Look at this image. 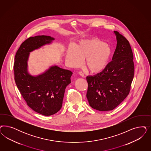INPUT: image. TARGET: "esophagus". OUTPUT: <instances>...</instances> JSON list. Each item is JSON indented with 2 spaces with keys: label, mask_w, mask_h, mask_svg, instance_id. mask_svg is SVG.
Listing matches in <instances>:
<instances>
[{
  "label": "esophagus",
  "mask_w": 151,
  "mask_h": 151,
  "mask_svg": "<svg viewBox=\"0 0 151 151\" xmlns=\"http://www.w3.org/2000/svg\"><path fill=\"white\" fill-rule=\"evenodd\" d=\"M79 74L81 76V77H83L84 76V73H82V72H79Z\"/></svg>",
  "instance_id": "1"
}]
</instances>
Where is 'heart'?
I'll return each mask as SVG.
<instances>
[{
	"mask_svg": "<svg viewBox=\"0 0 151 151\" xmlns=\"http://www.w3.org/2000/svg\"><path fill=\"white\" fill-rule=\"evenodd\" d=\"M113 49L109 44L100 39L81 41L75 48L70 47L65 53V62L68 66L79 67L85 60V65L93 73H98L107 68L112 58Z\"/></svg>",
	"mask_w": 151,
	"mask_h": 151,
	"instance_id": "1",
	"label": "heart"
}]
</instances>
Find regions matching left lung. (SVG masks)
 I'll return each instance as SVG.
<instances>
[{
  "mask_svg": "<svg viewBox=\"0 0 151 151\" xmlns=\"http://www.w3.org/2000/svg\"><path fill=\"white\" fill-rule=\"evenodd\" d=\"M117 47L112 60L103 71L87 77L89 106L99 111L117 107L128 95L134 77L133 55L129 42L118 32Z\"/></svg>",
  "mask_w": 151,
  "mask_h": 151,
  "instance_id": "obj_1",
  "label": "left lung"
}]
</instances>
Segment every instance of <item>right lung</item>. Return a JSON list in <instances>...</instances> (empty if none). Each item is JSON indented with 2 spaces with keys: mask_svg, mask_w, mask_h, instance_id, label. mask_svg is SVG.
Returning a JSON list of instances; mask_svg holds the SVG:
<instances>
[{
  "mask_svg": "<svg viewBox=\"0 0 151 151\" xmlns=\"http://www.w3.org/2000/svg\"><path fill=\"white\" fill-rule=\"evenodd\" d=\"M55 38L47 35L30 37L21 44L15 56L14 79L28 106L35 112L49 116L58 112L62 106L65 88L71 83L73 73L56 65L43 73L33 76L28 72L30 53Z\"/></svg>",
  "mask_w": 151,
  "mask_h": 151,
  "instance_id": "1",
  "label": "right lung"
}]
</instances>
